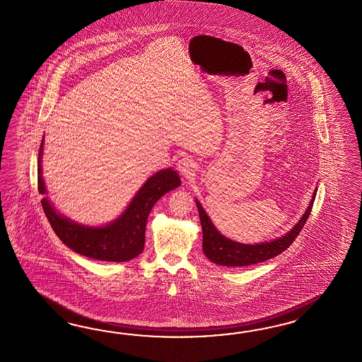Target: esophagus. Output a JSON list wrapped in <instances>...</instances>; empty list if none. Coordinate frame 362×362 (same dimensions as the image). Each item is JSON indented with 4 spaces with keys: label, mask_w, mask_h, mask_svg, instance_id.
Here are the masks:
<instances>
[{
    "label": "esophagus",
    "mask_w": 362,
    "mask_h": 362,
    "mask_svg": "<svg viewBox=\"0 0 362 362\" xmlns=\"http://www.w3.org/2000/svg\"><path fill=\"white\" fill-rule=\"evenodd\" d=\"M177 169H178V172H180L182 176L185 177V178H190V177L194 176V161H193L192 158H182L181 160H178Z\"/></svg>",
    "instance_id": "obj_1"
}]
</instances>
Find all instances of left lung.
I'll return each mask as SVG.
<instances>
[{
    "mask_svg": "<svg viewBox=\"0 0 362 362\" xmlns=\"http://www.w3.org/2000/svg\"><path fill=\"white\" fill-rule=\"evenodd\" d=\"M316 190L317 189H315V192L313 193L306 211L290 231L277 239L264 241L259 244H244V243L226 238L216 230L210 216L204 211L202 204H199L198 199H195L197 209L199 213V219H201V226H202V233H204L202 250H204V256L214 264L222 265V267H248V265L259 264L262 261L279 256V253L288 250L290 244L296 240L299 232L303 228L305 223L308 219V215L311 214V209L315 201Z\"/></svg>",
    "mask_w": 362,
    "mask_h": 362,
    "instance_id": "1",
    "label": "left lung"
}]
</instances>
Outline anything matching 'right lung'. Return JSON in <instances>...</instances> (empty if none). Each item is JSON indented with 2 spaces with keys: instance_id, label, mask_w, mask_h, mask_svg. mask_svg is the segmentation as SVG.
<instances>
[{
  "instance_id": "1",
  "label": "right lung",
  "mask_w": 362,
  "mask_h": 362,
  "mask_svg": "<svg viewBox=\"0 0 362 362\" xmlns=\"http://www.w3.org/2000/svg\"><path fill=\"white\" fill-rule=\"evenodd\" d=\"M43 147L45 136L37 158V189L40 194L46 195V184L42 176ZM180 185L181 178L176 170L172 168L158 170L136 192L124 211L103 226L74 222L59 213L47 195L40 202L51 227L68 248L89 259L124 262L138 257L144 250L146 224L152 207L163 195Z\"/></svg>"
}]
</instances>
